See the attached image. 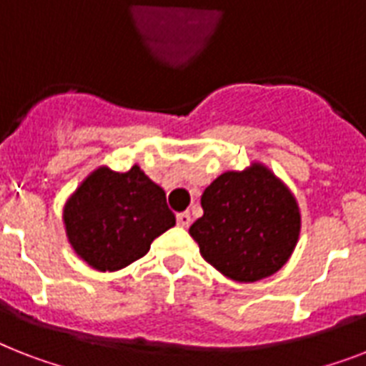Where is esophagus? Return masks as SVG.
<instances>
[{
	"label": "esophagus",
	"mask_w": 366,
	"mask_h": 366,
	"mask_svg": "<svg viewBox=\"0 0 366 366\" xmlns=\"http://www.w3.org/2000/svg\"><path fill=\"white\" fill-rule=\"evenodd\" d=\"M177 222L180 227H189V224H192V216H189V212H180L177 214Z\"/></svg>",
	"instance_id": "obj_1"
}]
</instances>
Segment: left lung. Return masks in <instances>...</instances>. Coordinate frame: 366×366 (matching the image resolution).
<instances>
[{
  "mask_svg": "<svg viewBox=\"0 0 366 366\" xmlns=\"http://www.w3.org/2000/svg\"><path fill=\"white\" fill-rule=\"evenodd\" d=\"M201 207L189 234L204 259L231 280L257 282L290 259L301 214L290 189L263 165L218 177L201 195Z\"/></svg>",
  "mask_w": 366,
  "mask_h": 366,
  "instance_id": "8db88e82",
  "label": "left lung"
}]
</instances>
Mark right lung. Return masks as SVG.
Listing matches in <instances>:
<instances>
[{"instance_id":"right-lung-1","label":"right lung","mask_w":366,"mask_h":366,"mask_svg":"<svg viewBox=\"0 0 366 366\" xmlns=\"http://www.w3.org/2000/svg\"><path fill=\"white\" fill-rule=\"evenodd\" d=\"M71 246L97 270H118L150 250L177 224L167 199L141 169L101 167L80 184L64 210Z\"/></svg>"}]
</instances>
